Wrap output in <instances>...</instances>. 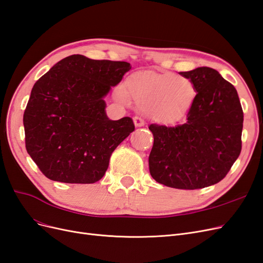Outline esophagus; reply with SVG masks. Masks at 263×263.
I'll list each match as a JSON object with an SVG mask.
<instances>
[{
	"label": "esophagus",
	"mask_w": 263,
	"mask_h": 263,
	"mask_svg": "<svg viewBox=\"0 0 263 263\" xmlns=\"http://www.w3.org/2000/svg\"><path fill=\"white\" fill-rule=\"evenodd\" d=\"M134 123H135V126H136V127H141V126L145 125V121L140 116H135L134 117Z\"/></svg>",
	"instance_id": "obj_1"
}]
</instances>
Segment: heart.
Instances as JSON below:
<instances>
[{
    "label": "heart",
    "instance_id": "1",
    "mask_svg": "<svg viewBox=\"0 0 263 263\" xmlns=\"http://www.w3.org/2000/svg\"><path fill=\"white\" fill-rule=\"evenodd\" d=\"M126 94L153 115L157 121L171 124L189 112L196 97L194 84L174 73H146L126 82ZM118 98L125 100L123 91Z\"/></svg>",
    "mask_w": 263,
    "mask_h": 263
}]
</instances>
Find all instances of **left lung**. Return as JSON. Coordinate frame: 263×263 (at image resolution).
<instances>
[{
	"mask_svg": "<svg viewBox=\"0 0 263 263\" xmlns=\"http://www.w3.org/2000/svg\"><path fill=\"white\" fill-rule=\"evenodd\" d=\"M195 86L185 122L151 124L149 171L158 183L181 190L216 184L241 151L243 112L237 90L218 71L200 67L180 73Z\"/></svg>",
	"mask_w": 263,
	"mask_h": 263,
	"instance_id": "1",
	"label": "left lung"
}]
</instances>
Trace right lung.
<instances>
[{"label": "right lung", "instance_id": "obj_1", "mask_svg": "<svg viewBox=\"0 0 263 263\" xmlns=\"http://www.w3.org/2000/svg\"><path fill=\"white\" fill-rule=\"evenodd\" d=\"M130 69L72 54L34 84L23 117L25 145L45 177L80 184L103 178L110 155L135 130L130 117L110 121L104 101Z\"/></svg>", "mask_w": 263, "mask_h": 263}]
</instances>
